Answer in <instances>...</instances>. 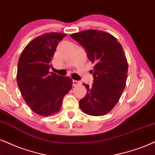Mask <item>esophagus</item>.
I'll return each instance as SVG.
<instances>
[{
  "label": "esophagus",
  "mask_w": 155,
  "mask_h": 155,
  "mask_svg": "<svg viewBox=\"0 0 155 155\" xmlns=\"http://www.w3.org/2000/svg\"><path fill=\"white\" fill-rule=\"evenodd\" d=\"M73 86L74 87H77V86L81 85V81H76V80H73Z\"/></svg>",
  "instance_id": "1"
}]
</instances>
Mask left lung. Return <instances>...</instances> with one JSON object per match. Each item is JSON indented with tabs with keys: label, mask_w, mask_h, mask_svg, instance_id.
Segmentation results:
<instances>
[{
	"label": "left lung",
	"mask_w": 155,
	"mask_h": 155,
	"mask_svg": "<svg viewBox=\"0 0 155 155\" xmlns=\"http://www.w3.org/2000/svg\"><path fill=\"white\" fill-rule=\"evenodd\" d=\"M71 37L95 64L91 72L93 84L83 83L87 91L79 101V107L87 114L102 116L117 104L126 85L128 64L124 50L115 37L102 31H84Z\"/></svg>",
	"instance_id": "left-lung-1"
}]
</instances>
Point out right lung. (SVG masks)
I'll return each instance as SVG.
<instances>
[{
    "label": "right lung",
    "instance_id": "1",
    "mask_svg": "<svg viewBox=\"0 0 155 155\" xmlns=\"http://www.w3.org/2000/svg\"><path fill=\"white\" fill-rule=\"evenodd\" d=\"M66 36L54 32L38 36L25 47L19 58L18 86L27 104L41 116L59 111L64 97L71 89L69 76L48 71L58 42Z\"/></svg>",
    "mask_w": 155,
    "mask_h": 155
}]
</instances>
